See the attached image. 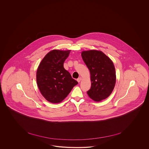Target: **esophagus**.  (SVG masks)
<instances>
[{
  "instance_id": "1",
  "label": "esophagus",
  "mask_w": 149,
  "mask_h": 149,
  "mask_svg": "<svg viewBox=\"0 0 149 149\" xmlns=\"http://www.w3.org/2000/svg\"><path fill=\"white\" fill-rule=\"evenodd\" d=\"M81 80H82V78H81V77H79L77 79V81L78 82H80V81H81Z\"/></svg>"
}]
</instances>
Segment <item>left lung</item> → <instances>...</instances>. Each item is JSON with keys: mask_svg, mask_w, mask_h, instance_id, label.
Instances as JSON below:
<instances>
[{"mask_svg": "<svg viewBox=\"0 0 149 149\" xmlns=\"http://www.w3.org/2000/svg\"><path fill=\"white\" fill-rule=\"evenodd\" d=\"M81 56L90 72L91 87L87 95L95 102L106 99L112 93L116 81L112 60L100 50L83 51Z\"/></svg>", "mask_w": 149, "mask_h": 149, "instance_id": "1", "label": "left lung"}]
</instances>
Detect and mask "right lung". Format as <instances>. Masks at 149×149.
<instances>
[{
  "instance_id": "1",
  "label": "right lung",
  "mask_w": 149,
  "mask_h": 149,
  "mask_svg": "<svg viewBox=\"0 0 149 149\" xmlns=\"http://www.w3.org/2000/svg\"><path fill=\"white\" fill-rule=\"evenodd\" d=\"M71 50L50 51L42 59L36 71V82L41 94L48 102H62L78 84L64 68Z\"/></svg>"
}]
</instances>
